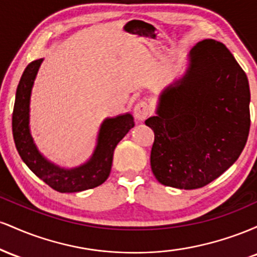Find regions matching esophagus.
Here are the masks:
<instances>
[{"label": "esophagus", "mask_w": 257, "mask_h": 257, "mask_svg": "<svg viewBox=\"0 0 257 257\" xmlns=\"http://www.w3.org/2000/svg\"><path fill=\"white\" fill-rule=\"evenodd\" d=\"M150 114H151V108H150V105L147 104L146 101H140L135 105L134 116L138 120L143 122V120H145Z\"/></svg>", "instance_id": "obj_1"}]
</instances>
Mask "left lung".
I'll return each mask as SVG.
<instances>
[{"label": "left lung", "mask_w": 257, "mask_h": 257, "mask_svg": "<svg viewBox=\"0 0 257 257\" xmlns=\"http://www.w3.org/2000/svg\"><path fill=\"white\" fill-rule=\"evenodd\" d=\"M247 77L225 44L200 41L190 66L159 98L157 116L145 120L155 133L153 175L180 190L204 187L237 161L250 129Z\"/></svg>", "instance_id": "1"}]
</instances>
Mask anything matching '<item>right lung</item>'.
<instances>
[{"mask_svg":"<svg viewBox=\"0 0 257 257\" xmlns=\"http://www.w3.org/2000/svg\"><path fill=\"white\" fill-rule=\"evenodd\" d=\"M41 63L42 59H38L26 66L17 88L12 129L18 152L31 172L58 192L73 193L96 187L110 175L114 149L134 126L133 116L126 113L104 120L93 157L83 166L70 170L54 166L38 152L29 129L31 88Z\"/></svg>","mask_w":257,"mask_h":257,"instance_id":"1","label":"right lung"}]
</instances>
